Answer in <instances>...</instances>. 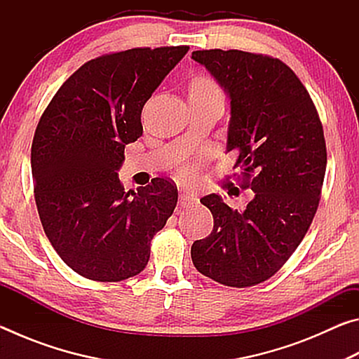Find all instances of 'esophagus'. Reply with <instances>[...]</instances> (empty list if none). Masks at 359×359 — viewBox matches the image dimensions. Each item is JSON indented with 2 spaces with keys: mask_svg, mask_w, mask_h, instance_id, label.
<instances>
[{
  "mask_svg": "<svg viewBox=\"0 0 359 359\" xmlns=\"http://www.w3.org/2000/svg\"><path fill=\"white\" fill-rule=\"evenodd\" d=\"M196 196H194V194H190V193H184V194H180V205L182 208H190V205H193V204H196Z\"/></svg>",
  "mask_w": 359,
  "mask_h": 359,
  "instance_id": "1",
  "label": "esophagus"
}]
</instances>
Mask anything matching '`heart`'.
<instances>
[{
    "label": "heart",
    "instance_id": "heart-1",
    "mask_svg": "<svg viewBox=\"0 0 359 359\" xmlns=\"http://www.w3.org/2000/svg\"><path fill=\"white\" fill-rule=\"evenodd\" d=\"M190 95H222V92L214 79L201 74L194 77L190 82Z\"/></svg>",
    "mask_w": 359,
    "mask_h": 359
}]
</instances>
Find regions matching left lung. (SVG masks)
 <instances>
[{"instance_id":"1","label":"left lung","mask_w":359,"mask_h":359,"mask_svg":"<svg viewBox=\"0 0 359 359\" xmlns=\"http://www.w3.org/2000/svg\"><path fill=\"white\" fill-rule=\"evenodd\" d=\"M231 98L228 151L241 188L255 191L244 212L218 194L201 203L214 229L194 241L191 259L203 276L247 288L280 271L317 214L326 171V141L317 107L282 60L242 50H196Z\"/></svg>"}]
</instances>
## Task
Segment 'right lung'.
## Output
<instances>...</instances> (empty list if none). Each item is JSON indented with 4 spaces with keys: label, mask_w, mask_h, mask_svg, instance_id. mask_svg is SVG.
<instances>
[{
    "label": "right lung",
    "mask_w": 359,
    "mask_h": 359,
    "mask_svg": "<svg viewBox=\"0 0 359 359\" xmlns=\"http://www.w3.org/2000/svg\"><path fill=\"white\" fill-rule=\"evenodd\" d=\"M188 46L136 47L83 63L48 102L32 144L34 201L52 247L79 276L121 282L145 269L150 242L177 204L156 177L125 191V145L142 135L145 102Z\"/></svg>",
    "instance_id": "add662e5"
}]
</instances>
